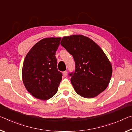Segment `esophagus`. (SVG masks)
Masks as SVG:
<instances>
[{
	"instance_id": "1",
	"label": "esophagus",
	"mask_w": 132,
	"mask_h": 132,
	"mask_svg": "<svg viewBox=\"0 0 132 132\" xmlns=\"http://www.w3.org/2000/svg\"><path fill=\"white\" fill-rule=\"evenodd\" d=\"M63 76L64 77L67 76V75H68V72H67V71H64V72H63Z\"/></svg>"
}]
</instances>
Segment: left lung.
<instances>
[{
  "instance_id": "8db88e82",
  "label": "left lung",
  "mask_w": 132,
  "mask_h": 132,
  "mask_svg": "<svg viewBox=\"0 0 132 132\" xmlns=\"http://www.w3.org/2000/svg\"><path fill=\"white\" fill-rule=\"evenodd\" d=\"M60 45L74 58L75 70L69 76L76 93L93 98L103 92L111 79L112 67L101 48L83 35L63 37Z\"/></svg>"
}]
</instances>
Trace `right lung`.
Masks as SVG:
<instances>
[{"label":"right lung","mask_w":132,"mask_h":132,"mask_svg":"<svg viewBox=\"0 0 132 132\" xmlns=\"http://www.w3.org/2000/svg\"><path fill=\"white\" fill-rule=\"evenodd\" d=\"M60 37L42 39L32 47L24 60L22 79L31 95L46 100L57 93L62 74L57 68L56 51Z\"/></svg>","instance_id":"add662e5"}]
</instances>
